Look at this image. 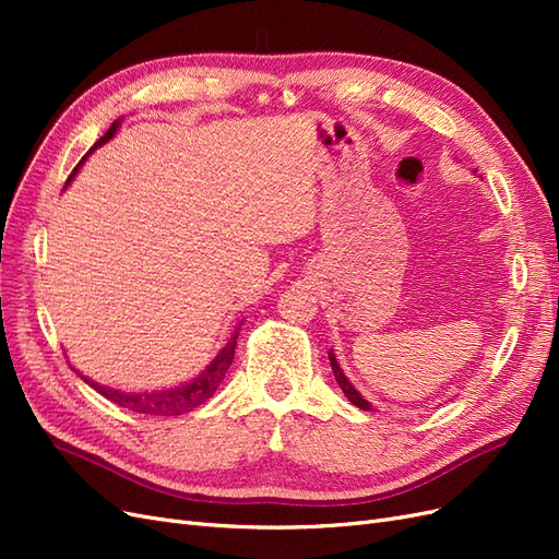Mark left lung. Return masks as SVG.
Instances as JSON below:
<instances>
[{
    "mask_svg": "<svg viewBox=\"0 0 559 559\" xmlns=\"http://www.w3.org/2000/svg\"><path fill=\"white\" fill-rule=\"evenodd\" d=\"M329 361H331V368H333V376H335V382L341 384V389H343V394L357 405V408H361V411H373V405H370L357 389H354V384L347 380V376L343 373V368H341V364H337V359H335V354H333V349H329Z\"/></svg>",
    "mask_w": 559,
    "mask_h": 559,
    "instance_id": "8db88e82",
    "label": "left lung"
}]
</instances>
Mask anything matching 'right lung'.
Returning a JSON list of instances; mask_svg holds the SVG:
<instances>
[{
  "label": "right lung",
  "mask_w": 559,
  "mask_h": 559,
  "mask_svg": "<svg viewBox=\"0 0 559 559\" xmlns=\"http://www.w3.org/2000/svg\"><path fill=\"white\" fill-rule=\"evenodd\" d=\"M121 121H114L111 128L105 132V138H99L86 156L81 158V163L74 167V173L70 175V179H67L64 186H70V181L74 179V175L79 173V167L83 165V160H86L93 151L97 146L107 144L114 134H116V128ZM242 326V324H240ZM238 335L240 331L235 329V333L230 335V341L218 349L216 357L205 366V370H202L200 376H195L193 380L189 382H181V384H175V386H165V389H151V392H121V389H114V386H107V384H97L93 380H88L86 376H81L83 382H88L97 394H103L105 399H109L111 403L121 405V408H128L132 413H140V415H158V417H170V415H183V413H191L193 408H198V405L205 403L216 389L218 384H222V380L226 378L228 368L233 364V357H235V345H238Z\"/></svg>",
  "instance_id": "obj_1"
}]
</instances>
